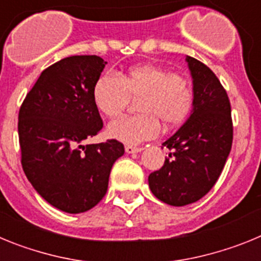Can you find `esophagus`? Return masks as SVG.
I'll return each mask as SVG.
<instances>
[{"label": "esophagus", "instance_id": "1", "mask_svg": "<svg viewBox=\"0 0 261 261\" xmlns=\"http://www.w3.org/2000/svg\"><path fill=\"white\" fill-rule=\"evenodd\" d=\"M125 151L128 154H135V153H141L142 147L141 146H135V145H126Z\"/></svg>", "mask_w": 261, "mask_h": 261}]
</instances>
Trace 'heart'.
<instances>
[{
    "mask_svg": "<svg viewBox=\"0 0 261 261\" xmlns=\"http://www.w3.org/2000/svg\"><path fill=\"white\" fill-rule=\"evenodd\" d=\"M129 98H137V115L115 120L108 125L111 137L125 144H138L165 128L179 125L193 106V87L181 73L154 64H140L119 71L106 73L95 81L93 100L96 110L108 119L123 114Z\"/></svg>",
    "mask_w": 261,
    "mask_h": 261,
    "instance_id": "obj_1",
    "label": "heart"
}]
</instances>
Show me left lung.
Returning <instances> with one entry per match:
<instances>
[{
    "label": "left lung",
    "mask_w": 261,
    "mask_h": 261,
    "mask_svg": "<svg viewBox=\"0 0 261 261\" xmlns=\"http://www.w3.org/2000/svg\"><path fill=\"white\" fill-rule=\"evenodd\" d=\"M193 82V108L186 123L162 144L170 149L165 165L149 175L161 201L184 206L204 197L218 180L232 145L231 107L213 71L187 56Z\"/></svg>",
    "instance_id": "8db88e82"
}]
</instances>
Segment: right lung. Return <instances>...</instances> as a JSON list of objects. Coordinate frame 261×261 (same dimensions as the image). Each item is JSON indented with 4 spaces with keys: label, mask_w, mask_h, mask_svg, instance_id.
<instances>
[{
    "label": "right lung",
    "mask_w": 261,
    "mask_h": 261,
    "mask_svg": "<svg viewBox=\"0 0 261 261\" xmlns=\"http://www.w3.org/2000/svg\"><path fill=\"white\" fill-rule=\"evenodd\" d=\"M106 64L95 55L60 60L41 71L20 106L23 171L45 201L66 213H84L105 197L111 168L124 154L116 140L82 145L103 128L93 87Z\"/></svg>",
    "instance_id": "obj_1"
}]
</instances>
